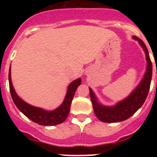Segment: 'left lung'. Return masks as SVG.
<instances>
[{
	"label": "left lung",
	"mask_w": 157,
	"mask_h": 157,
	"mask_svg": "<svg viewBox=\"0 0 157 157\" xmlns=\"http://www.w3.org/2000/svg\"><path fill=\"white\" fill-rule=\"evenodd\" d=\"M132 38L138 41L141 48H143L147 66L142 79L130 95L125 99L119 101L116 105L106 106L100 103L92 89L89 87L94 113L98 120L104 123H118L127 120L142 106L149 94L152 74V64L149 57V51L145 43L140 38L136 36H133Z\"/></svg>",
	"instance_id": "8db88e82"
}]
</instances>
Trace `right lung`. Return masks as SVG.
I'll list each match as a JSON object with an SVG mask.
<instances>
[{"label": "right lung", "mask_w": 157, "mask_h": 157, "mask_svg": "<svg viewBox=\"0 0 157 157\" xmlns=\"http://www.w3.org/2000/svg\"><path fill=\"white\" fill-rule=\"evenodd\" d=\"M8 81H9L11 96H12L13 102L18 108V109L30 120L42 126L57 125V124L62 123L65 121L68 116L69 112H70L71 105V101L74 98L75 93L78 86H80L82 82L81 78L71 82L67 86V94L63 103L59 105L57 109L52 111H47L41 109V108H38V107L29 105L17 95L12 82L11 66L9 67V73H8Z\"/></svg>", "instance_id": "add662e5"}]
</instances>
